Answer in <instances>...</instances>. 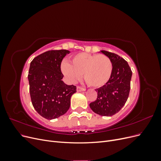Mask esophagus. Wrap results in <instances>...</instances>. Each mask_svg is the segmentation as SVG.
Returning <instances> with one entry per match:
<instances>
[{
  "label": "esophagus",
  "mask_w": 161,
  "mask_h": 161,
  "mask_svg": "<svg viewBox=\"0 0 161 161\" xmlns=\"http://www.w3.org/2000/svg\"><path fill=\"white\" fill-rule=\"evenodd\" d=\"M86 89L85 88H83V87L80 86H77L76 87V91L78 92H80V91H85Z\"/></svg>",
  "instance_id": "obj_1"
}]
</instances>
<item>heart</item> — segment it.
I'll return each mask as SVG.
<instances>
[{"mask_svg": "<svg viewBox=\"0 0 161 161\" xmlns=\"http://www.w3.org/2000/svg\"><path fill=\"white\" fill-rule=\"evenodd\" d=\"M71 64L64 62L61 70L70 82L84 79L89 85L101 87L108 82L113 73V64L105 54H89L85 52L77 53L71 58Z\"/></svg>", "mask_w": 161, "mask_h": 161, "instance_id": "b5f03b06", "label": "heart"}]
</instances>
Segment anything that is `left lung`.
<instances>
[{"instance_id": "8db88e82", "label": "left lung", "mask_w": 161, "mask_h": 161, "mask_svg": "<svg viewBox=\"0 0 161 161\" xmlns=\"http://www.w3.org/2000/svg\"><path fill=\"white\" fill-rule=\"evenodd\" d=\"M113 64V73L109 80L96 89L97 99L89 104L95 114L102 116H111L123 108L128 98L132 72L127 61L114 53L101 50Z\"/></svg>"}]
</instances>
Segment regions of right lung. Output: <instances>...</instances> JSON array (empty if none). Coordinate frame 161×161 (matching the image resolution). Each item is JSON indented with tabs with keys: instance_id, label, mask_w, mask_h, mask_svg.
<instances>
[{
	"instance_id": "obj_1",
	"label": "right lung",
	"mask_w": 161,
	"mask_h": 161,
	"mask_svg": "<svg viewBox=\"0 0 161 161\" xmlns=\"http://www.w3.org/2000/svg\"><path fill=\"white\" fill-rule=\"evenodd\" d=\"M66 50H50L38 55L31 62L28 73L30 92L34 109L47 119L58 118L66 114L70 105V97L76 86L62 80L60 66Z\"/></svg>"
}]
</instances>
